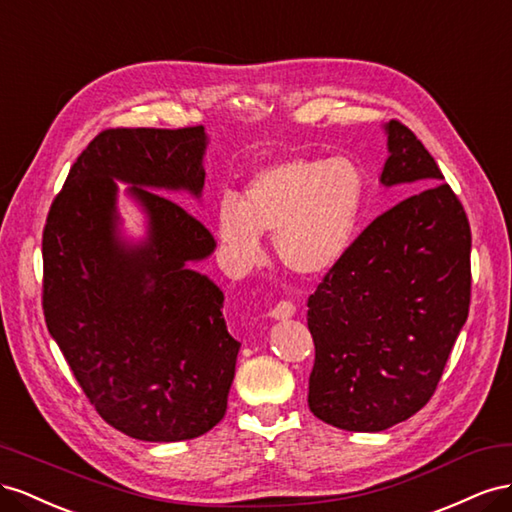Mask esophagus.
<instances>
[{"mask_svg":"<svg viewBox=\"0 0 512 512\" xmlns=\"http://www.w3.org/2000/svg\"><path fill=\"white\" fill-rule=\"evenodd\" d=\"M294 313H296V306L291 304V302H279L274 306V309L270 311V317L272 319H289V317H294Z\"/></svg>","mask_w":512,"mask_h":512,"instance_id":"esophagus-1","label":"esophagus"}]
</instances>
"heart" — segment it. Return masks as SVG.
<instances>
[{
  "instance_id": "obj_1",
  "label": "heart",
  "mask_w": 512,
  "mask_h": 512,
  "mask_svg": "<svg viewBox=\"0 0 512 512\" xmlns=\"http://www.w3.org/2000/svg\"><path fill=\"white\" fill-rule=\"evenodd\" d=\"M362 201L364 169L352 156L272 160L248 178L242 199H218L216 233L227 266H257L261 233H274L281 266L300 276L326 274L352 246Z\"/></svg>"
}]
</instances>
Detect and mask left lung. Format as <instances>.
Listing matches in <instances>:
<instances>
[{
  "instance_id": "8db88e82",
  "label": "left lung",
  "mask_w": 512,
  "mask_h": 512,
  "mask_svg": "<svg viewBox=\"0 0 512 512\" xmlns=\"http://www.w3.org/2000/svg\"><path fill=\"white\" fill-rule=\"evenodd\" d=\"M384 186L412 193L364 229L309 298L311 412L375 433L433 397L470 311L472 231L410 128L386 124Z\"/></svg>"
}]
</instances>
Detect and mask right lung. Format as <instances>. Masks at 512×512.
Returning <instances> with one entry per match:
<instances>
[{
    "instance_id": "obj_1",
    "label": "right lung",
    "mask_w": 512,
    "mask_h": 512,
    "mask_svg": "<svg viewBox=\"0 0 512 512\" xmlns=\"http://www.w3.org/2000/svg\"><path fill=\"white\" fill-rule=\"evenodd\" d=\"M208 135L109 128L70 167L42 231V309L72 375L100 418L143 442L193 440L223 420L240 343L223 291L195 261L212 233L178 201L201 197ZM149 214L139 245L117 233V183Z\"/></svg>"
}]
</instances>
